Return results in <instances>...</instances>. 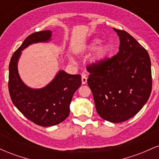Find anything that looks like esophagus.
I'll use <instances>...</instances> for the list:
<instances>
[{
  "label": "esophagus",
  "mask_w": 159,
  "mask_h": 159,
  "mask_svg": "<svg viewBox=\"0 0 159 159\" xmlns=\"http://www.w3.org/2000/svg\"><path fill=\"white\" fill-rule=\"evenodd\" d=\"M87 81V78L85 74H82L81 75V82H82V84H86Z\"/></svg>",
  "instance_id": "esophagus-1"
}]
</instances>
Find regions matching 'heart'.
<instances>
[{
	"label": "heart",
	"instance_id": "1",
	"mask_svg": "<svg viewBox=\"0 0 159 159\" xmlns=\"http://www.w3.org/2000/svg\"><path fill=\"white\" fill-rule=\"evenodd\" d=\"M100 43H101V39L97 37L94 38L81 49V52L85 53L90 52L96 48L93 55L92 57V63L96 66L103 63L111 51V47L108 43H103L98 46ZM70 61H72V58H70Z\"/></svg>",
	"mask_w": 159,
	"mask_h": 159
}]
</instances>
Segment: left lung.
<instances>
[{
    "instance_id": "left-lung-1",
    "label": "left lung",
    "mask_w": 159,
    "mask_h": 159,
    "mask_svg": "<svg viewBox=\"0 0 159 159\" xmlns=\"http://www.w3.org/2000/svg\"><path fill=\"white\" fill-rule=\"evenodd\" d=\"M120 39L119 52L101 65L87 66V84L98 114L111 123H122L136 115L152 91L148 52L127 32L113 28Z\"/></svg>"
}]
</instances>
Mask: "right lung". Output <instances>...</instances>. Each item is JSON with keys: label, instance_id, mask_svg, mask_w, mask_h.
<instances>
[{"label": "right lung", "instance_id": "1", "mask_svg": "<svg viewBox=\"0 0 159 159\" xmlns=\"http://www.w3.org/2000/svg\"><path fill=\"white\" fill-rule=\"evenodd\" d=\"M52 31L43 30L27 36L11 57L9 66V91L12 103L25 117L40 126L57 125L68 117L72 96L81 84L80 75L59 70L52 81L42 88L25 84L18 71L21 52L29 45L52 41Z\"/></svg>", "mask_w": 159, "mask_h": 159}]
</instances>
